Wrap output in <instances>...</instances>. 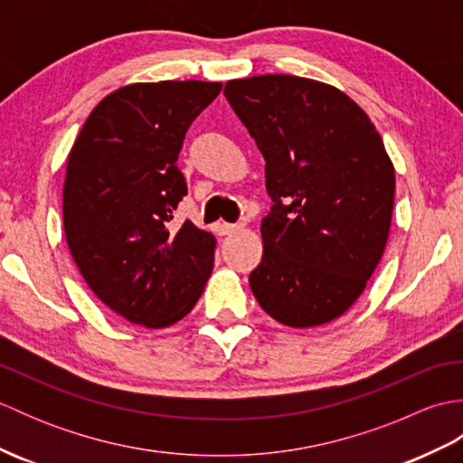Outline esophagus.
I'll list each match as a JSON object with an SVG mask.
<instances>
[{"mask_svg":"<svg viewBox=\"0 0 463 463\" xmlns=\"http://www.w3.org/2000/svg\"><path fill=\"white\" fill-rule=\"evenodd\" d=\"M241 226L239 224H229V222H219L216 224V232L221 234V237H226V234H234L239 232Z\"/></svg>","mask_w":463,"mask_h":463,"instance_id":"1","label":"esophagus"}]
</instances>
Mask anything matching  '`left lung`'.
<instances>
[{
    "label": "left lung",
    "instance_id": "obj_1",
    "mask_svg": "<svg viewBox=\"0 0 463 463\" xmlns=\"http://www.w3.org/2000/svg\"><path fill=\"white\" fill-rule=\"evenodd\" d=\"M224 95L267 161L254 298L290 328L336 320L388 242L396 176L382 137L346 93L307 77L232 80Z\"/></svg>",
    "mask_w": 463,
    "mask_h": 463
}]
</instances>
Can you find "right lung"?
I'll use <instances>...</instances> for the list:
<instances>
[{
	"label": "right lung",
	"instance_id": "1",
	"mask_svg": "<svg viewBox=\"0 0 463 463\" xmlns=\"http://www.w3.org/2000/svg\"><path fill=\"white\" fill-rule=\"evenodd\" d=\"M222 83H133L87 117L63 184L67 247L95 297L125 320L166 328L193 310L211 277L214 237L184 221L176 166L184 133Z\"/></svg>",
	"mask_w": 463,
	"mask_h": 463
}]
</instances>
